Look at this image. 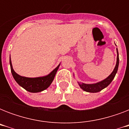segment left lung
<instances>
[{
    "instance_id": "left-lung-1",
    "label": "left lung",
    "mask_w": 129,
    "mask_h": 129,
    "mask_svg": "<svg viewBox=\"0 0 129 129\" xmlns=\"http://www.w3.org/2000/svg\"><path fill=\"white\" fill-rule=\"evenodd\" d=\"M116 52H117V58H116V66H115L114 70L112 71V72L110 74V75H109L106 79H104V80L96 83V84H84V83L78 82L79 86L83 90L88 92L96 93V92H100L102 90H103L104 88H106L110 83L112 82V80L114 78L115 75L118 71V64H119V57H118V52L117 49H116Z\"/></svg>"
}]
</instances>
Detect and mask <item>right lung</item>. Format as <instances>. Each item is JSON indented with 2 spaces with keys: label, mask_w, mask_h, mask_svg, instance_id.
Here are the masks:
<instances>
[{
  "label": "right lung",
  "mask_w": 129,
  "mask_h": 129,
  "mask_svg": "<svg viewBox=\"0 0 129 129\" xmlns=\"http://www.w3.org/2000/svg\"><path fill=\"white\" fill-rule=\"evenodd\" d=\"M9 61H10V66H11V73L17 84L28 92H33V93L41 92L48 88L52 83L55 76L56 74L57 71L60 66V64H59L56 68H55L50 74H49L45 76L38 77V78H27V77L21 76L20 75L17 74L14 71L12 63H11V57H10Z\"/></svg>",
  "instance_id": "add662e5"
}]
</instances>
